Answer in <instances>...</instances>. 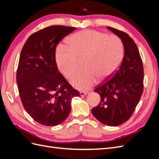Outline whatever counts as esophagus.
Wrapping results in <instances>:
<instances>
[{"label":"esophagus","mask_w":159,"mask_h":159,"mask_svg":"<svg viewBox=\"0 0 159 159\" xmlns=\"http://www.w3.org/2000/svg\"><path fill=\"white\" fill-rule=\"evenodd\" d=\"M87 93H87V92H85V91H81V92L80 93V96H81V97H84V96L87 95Z\"/></svg>","instance_id":"34e87169"}]
</instances>
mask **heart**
I'll return each instance as SVG.
<instances>
[{
	"label": "heart",
	"mask_w": 159,
	"mask_h": 159,
	"mask_svg": "<svg viewBox=\"0 0 159 159\" xmlns=\"http://www.w3.org/2000/svg\"><path fill=\"white\" fill-rule=\"evenodd\" d=\"M68 46L60 45L56 52V63L65 78L78 69L83 60L85 68L71 75L70 83L76 89L86 90L97 81L107 80L121 64L124 56L122 41L117 36L85 30L72 35Z\"/></svg>",
	"instance_id": "1"
}]
</instances>
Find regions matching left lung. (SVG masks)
<instances>
[{
	"instance_id": "8db88e82",
	"label": "left lung",
	"mask_w": 159,
	"mask_h": 159,
	"mask_svg": "<svg viewBox=\"0 0 159 159\" xmlns=\"http://www.w3.org/2000/svg\"><path fill=\"white\" fill-rule=\"evenodd\" d=\"M121 40L124 56L121 66L109 81L94 90L101 97L91 109L93 116L108 126H119L131 117L143 91L144 70L139 49L127 33L107 26Z\"/></svg>"
}]
</instances>
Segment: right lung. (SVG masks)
<instances>
[{
    "mask_svg": "<svg viewBox=\"0 0 159 159\" xmlns=\"http://www.w3.org/2000/svg\"><path fill=\"white\" fill-rule=\"evenodd\" d=\"M75 27L51 26L32 34L24 45L16 72L23 107L46 126L60 125L68 117L71 99L80 95L57 69L56 48Z\"/></svg>",
    "mask_w": 159,
    "mask_h": 159,
    "instance_id": "right-lung-1",
    "label": "right lung"
}]
</instances>
